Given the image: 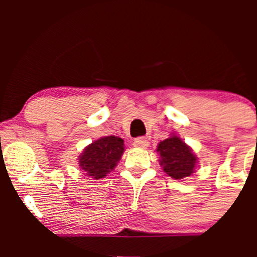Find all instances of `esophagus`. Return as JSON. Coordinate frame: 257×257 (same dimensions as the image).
I'll list each match as a JSON object with an SVG mask.
<instances>
[{"mask_svg": "<svg viewBox=\"0 0 257 257\" xmlns=\"http://www.w3.org/2000/svg\"><path fill=\"white\" fill-rule=\"evenodd\" d=\"M133 145H134L135 147H138V149H147L150 145V143L146 138H138V139H135L134 143H133Z\"/></svg>", "mask_w": 257, "mask_h": 257, "instance_id": "esophagus-1", "label": "esophagus"}]
</instances>
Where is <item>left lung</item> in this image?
I'll return each mask as SVG.
<instances>
[{"instance_id": "left-lung-1", "label": "left lung", "mask_w": 257, "mask_h": 257, "mask_svg": "<svg viewBox=\"0 0 257 257\" xmlns=\"http://www.w3.org/2000/svg\"><path fill=\"white\" fill-rule=\"evenodd\" d=\"M157 152L161 156V166L168 175L180 180L190 176L197 164V157L184 141L172 135L158 144Z\"/></svg>"}]
</instances>
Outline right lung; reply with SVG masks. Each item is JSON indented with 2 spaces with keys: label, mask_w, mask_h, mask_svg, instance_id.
I'll return each instance as SVG.
<instances>
[{
  "label": "right lung",
  "mask_w": 257,
  "mask_h": 257,
  "mask_svg": "<svg viewBox=\"0 0 257 257\" xmlns=\"http://www.w3.org/2000/svg\"><path fill=\"white\" fill-rule=\"evenodd\" d=\"M123 139L110 135L100 138L84 149L79 156L78 164L88 176L93 179H102L117 166L124 152Z\"/></svg>",
  "instance_id": "add662e5"
}]
</instances>
